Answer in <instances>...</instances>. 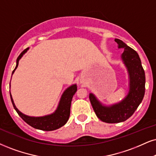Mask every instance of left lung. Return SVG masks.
<instances>
[{
    "label": "left lung",
    "mask_w": 156,
    "mask_h": 156,
    "mask_svg": "<svg viewBox=\"0 0 156 156\" xmlns=\"http://www.w3.org/2000/svg\"><path fill=\"white\" fill-rule=\"evenodd\" d=\"M119 48H124L122 58L127 69L129 79V90L124 100L111 106H105L97 98L90 93V103L96 116L102 122L119 123L126 121L137 108L143 101L145 90V71L142 66L139 55L132 48L129 47L122 40L115 39Z\"/></svg>",
    "instance_id": "1"
}]
</instances>
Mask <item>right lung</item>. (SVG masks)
Returning <instances> with one entry per match:
<instances>
[{
	"instance_id": "1",
	"label": "right lung",
	"mask_w": 156,
	"mask_h": 156,
	"mask_svg": "<svg viewBox=\"0 0 156 156\" xmlns=\"http://www.w3.org/2000/svg\"><path fill=\"white\" fill-rule=\"evenodd\" d=\"M29 48L25 49L24 51L22 52L20 55H19L16 59V66L15 69H13L12 74L14 73L17 66L19 64V61L20 60L22 55L27 51ZM77 90L76 84H73L63 92L62 96H61L60 102H59L58 105L57 109L53 113H51L50 115H47L45 116L40 117H34V116H29L24 114L22 112H20L13 103V98L11 97V100L12 102L13 106L16 110L17 113L19 115V116L27 124H28L30 126L32 127L37 129L43 130V131H53L57 129H59L61 126H63L67 121L69 120V116H70V108H71V103H72L73 95Z\"/></svg>"
}]
</instances>
